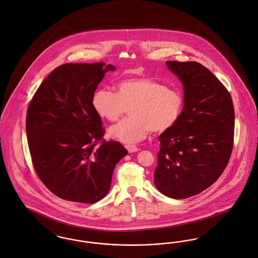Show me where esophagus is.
Segmentation results:
<instances>
[{"label":"esophagus","instance_id":"obj_1","mask_svg":"<svg viewBox=\"0 0 258 258\" xmlns=\"http://www.w3.org/2000/svg\"><path fill=\"white\" fill-rule=\"evenodd\" d=\"M124 147L126 148V150L128 151V153H135V152L138 151V148H137V146H135V145L126 144Z\"/></svg>","mask_w":258,"mask_h":258}]
</instances>
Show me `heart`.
Wrapping results in <instances>:
<instances>
[{
  "label": "heart",
  "mask_w": 258,
  "mask_h": 258,
  "mask_svg": "<svg viewBox=\"0 0 258 258\" xmlns=\"http://www.w3.org/2000/svg\"><path fill=\"white\" fill-rule=\"evenodd\" d=\"M118 92L102 89L95 91L92 105L107 121H117L125 107L131 117L111 126L108 136L125 144H133L149 132L161 134L178 120L183 106L181 93L149 78H128L117 85Z\"/></svg>",
  "instance_id": "obj_1"
}]
</instances>
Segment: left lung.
Segmentation results:
<instances>
[{"instance_id":"obj_1","label":"left lung","mask_w":258,"mask_h":258,"mask_svg":"<svg viewBox=\"0 0 258 258\" xmlns=\"http://www.w3.org/2000/svg\"><path fill=\"white\" fill-rule=\"evenodd\" d=\"M183 86L176 122L159 140L154 184L165 196L186 199L209 188L227 166L234 141L232 98L221 82L195 61H167Z\"/></svg>"}]
</instances>
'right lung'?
<instances>
[{"label": "right lung", "mask_w": 258, "mask_h": 258, "mask_svg": "<svg viewBox=\"0 0 258 258\" xmlns=\"http://www.w3.org/2000/svg\"><path fill=\"white\" fill-rule=\"evenodd\" d=\"M104 62L67 63L55 68L31 100L26 136L35 170L57 197L93 204L105 197L116 165L127 150L102 141L104 130L92 97L105 73Z\"/></svg>", "instance_id": "obj_1"}]
</instances>
